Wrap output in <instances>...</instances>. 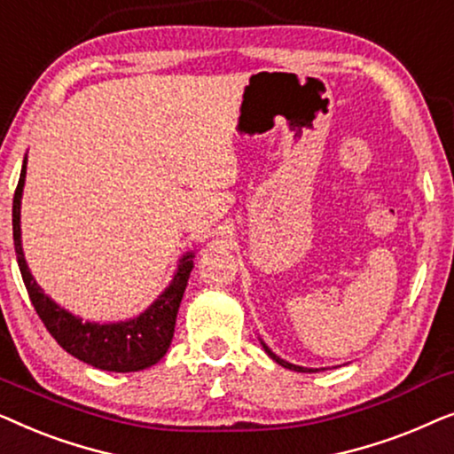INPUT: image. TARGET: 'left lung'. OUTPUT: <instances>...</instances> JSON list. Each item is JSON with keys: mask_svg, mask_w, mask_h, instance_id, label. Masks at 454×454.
I'll return each instance as SVG.
<instances>
[{"mask_svg": "<svg viewBox=\"0 0 454 454\" xmlns=\"http://www.w3.org/2000/svg\"><path fill=\"white\" fill-rule=\"evenodd\" d=\"M264 351H266V353H269V356H270L272 359H275V362H277L278 365H283V368H287V370H294V372H316V370H309V368H301V365H294V364L285 362V359H281V357H277V356H275V353H272V351H270V349H269V347H266V345H264Z\"/></svg>", "mask_w": 454, "mask_h": 454, "instance_id": "8db88e82", "label": "left lung"}]
</instances>
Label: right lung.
<instances>
[{
  "instance_id": "1",
  "label": "right lung",
  "mask_w": 454,
  "mask_h": 454,
  "mask_svg": "<svg viewBox=\"0 0 454 454\" xmlns=\"http://www.w3.org/2000/svg\"><path fill=\"white\" fill-rule=\"evenodd\" d=\"M24 177H27V160L22 165L20 179H18L14 192V207H12L14 247L28 297L49 334L58 340L61 349L92 368L107 372H138L151 368L165 356L171 345L179 303H182L190 272L194 269L192 254L182 258L173 283L165 289V294L138 318L117 322V325L82 322L43 294V289L30 275L27 260H24L20 244V198Z\"/></svg>"
}]
</instances>
